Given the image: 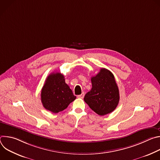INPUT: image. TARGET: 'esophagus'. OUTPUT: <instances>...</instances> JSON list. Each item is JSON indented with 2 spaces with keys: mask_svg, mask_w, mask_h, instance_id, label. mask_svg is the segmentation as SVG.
<instances>
[{
  "mask_svg": "<svg viewBox=\"0 0 160 160\" xmlns=\"http://www.w3.org/2000/svg\"><path fill=\"white\" fill-rule=\"evenodd\" d=\"M77 97H78V98H81V99H83V97H84V93H82V94H80V95H78Z\"/></svg>",
  "mask_w": 160,
  "mask_h": 160,
  "instance_id": "obj_1",
  "label": "esophagus"
}]
</instances>
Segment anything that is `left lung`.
Listing matches in <instances>:
<instances>
[{
    "label": "left lung",
    "mask_w": 160,
    "mask_h": 160,
    "mask_svg": "<svg viewBox=\"0 0 160 160\" xmlns=\"http://www.w3.org/2000/svg\"><path fill=\"white\" fill-rule=\"evenodd\" d=\"M92 88L88 92L84 101L95 112L104 116L112 112L120 100L118 85L112 73L106 68L91 78Z\"/></svg>",
    "instance_id": "left-lung-1"
}]
</instances>
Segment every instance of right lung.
<instances>
[{
  "instance_id": "obj_1",
  "label": "right lung",
  "mask_w": 160,
  "mask_h": 160,
  "mask_svg": "<svg viewBox=\"0 0 160 160\" xmlns=\"http://www.w3.org/2000/svg\"><path fill=\"white\" fill-rule=\"evenodd\" d=\"M75 99L63 75L53 72L48 77L41 91V101L45 109L58 113L65 109Z\"/></svg>"
}]
</instances>
